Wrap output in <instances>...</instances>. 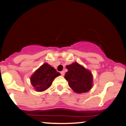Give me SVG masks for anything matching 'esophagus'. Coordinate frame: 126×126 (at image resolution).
Wrapping results in <instances>:
<instances>
[{"mask_svg": "<svg viewBox=\"0 0 126 126\" xmlns=\"http://www.w3.org/2000/svg\"><path fill=\"white\" fill-rule=\"evenodd\" d=\"M60 73H61V75H62V76H63L64 75V72L63 71H61L60 72Z\"/></svg>", "mask_w": 126, "mask_h": 126, "instance_id": "esophagus-1", "label": "esophagus"}]
</instances>
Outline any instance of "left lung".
<instances>
[{"instance_id":"left-lung-1","label":"left lung","mask_w":126,"mask_h":126,"mask_svg":"<svg viewBox=\"0 0 126 126\" xmlns=\"http://www.w3.org/2000/svg\"><path fill=\"white\" fill-rule=\"evenodd\" d=\"M68 72L64 78L68 82L69 87L78 94L87 93L93 87V74L83 66L77 62L66 66Z\"/></svg>"}]
</instances>
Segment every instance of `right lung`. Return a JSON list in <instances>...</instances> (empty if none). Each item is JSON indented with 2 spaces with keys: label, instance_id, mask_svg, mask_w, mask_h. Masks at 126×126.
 Segmentation results:
<instances>
[{
  "label": "right lung",
  "instance_id": "obj_1",
  "mask_svg": "<svg viewBox=\"0 0 126 126\" xmlns=\"http://www.w3.org/2000/svg\"><path fill=\"white\" fill-rule=\"evenodd\" d=\"M59 76L60 73L50 64L45 63L32 75L30 82L36 91L42 92L49 88L54 80Z\"/></svg>",
  "mask_w": 126,
  "mask_h": 126
}]
</instances>
